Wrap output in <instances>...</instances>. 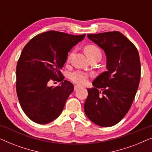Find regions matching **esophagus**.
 Listing matches in <instances>:
<instances>
[{"label":"esophagus","instance_id":"obj_1","mask_svg":"<svg viewBox=\"0 0 152 152\" xmlns=\"http://www.w3.org/2000/svg\"><path fill=\"white\" fill-rule=\"evenodd\" d=\"M80 88V86H78V85H75V86H74V90L75 91L78 90V89Z\"/></svg>","mask_w":152,"mask_h":152}]
</instances>
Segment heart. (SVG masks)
<instances>
[{
	"label": "heart",
	"mask_w": 152,
	"mask_h": 152,
	"mask_svg": "<svg viewBox=\"0 0 152 152\" xmlns=\"http://www.w3.org/2000/svg\"><path fill=\"white\" fill-rule=\"evenodd\" d=\"M84 51L86 53V55L88 56V57L90 59V60L92 59H95V58H99V59H101L102 56L101 50L99 49V47H97L95 45H86L84 48ZM73 53L74 52H72L68 55L67 59L68 61H69L70 59H71L72 56L73 55ZM88 77L89 75L84 71H82V70H75V71L70 72L69 75L70 80L72 82L79 85H84L86 84V82H88Z\"/></svg>",
	"instance_id": "1"
}]
</instances>
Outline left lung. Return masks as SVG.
<instances>
[{"label":"left lung","instance_id":"1","mask_svg":"<svg viewBox=\"0 0 152 152\" xmlns=\"http://www.w3.org/2000/svg\"><path fill=\"white\" fill-rule=\"evenodd\" d=\"M107 56V71L88 88L84 112L102 127L118 123L130 109L140 80V61L134 43L118 31L88 34Z\"/></svg>","mask_w":152,"mask_h":152}]
</instances>
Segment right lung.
Wrapping results in <instances>:
<instances>
[{"label": "right lung", "instance_id": "add662e5", "mask_svg": "<svg viewBox=\"0 0 152 152\" xmlns=\"http://www.w3.org/2000/svg\"><path fill=\"white\" fill-rule=\"evenodd\" d=\"M85 35L48 31L33 37L23 49L16 66V93L23 111L33 122L49 123L63 111L74 86L63 80L61 69L68 52ZM50 80L63 82L49 87Z\"/></svg>", "mask_w": 152, "mask_h": 152}]
</instances>
